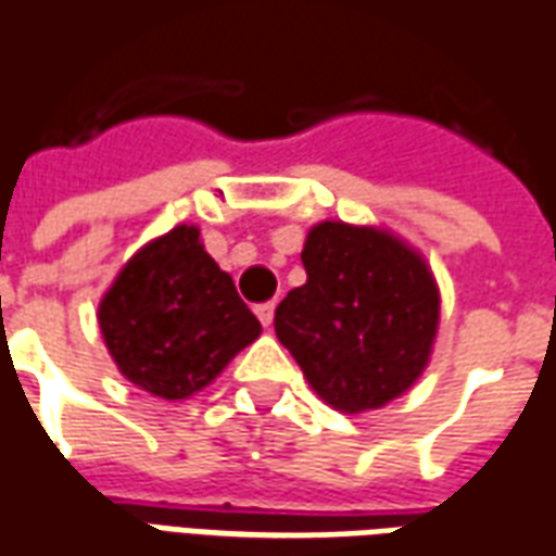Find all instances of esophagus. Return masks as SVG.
I'll use <instances>...</instances> for the list:
<instances>
[{
    "label": "esophagus",
    "mask_w": 556,
    "mask_h": 556,
    "mask_svg": "<svg viewBox=\"0 0 556 556\" xmlns=\"http://www.w3.org/2000/svg\"><path fill=\"white\" fill-rule=\"evenodd\" d=\"M274 313H277V306H274V304L255 306V316H258V321H262L265 328H270V325H274Z\"/></svg>",
    "instance_id": "esophagus-1"
}]
</instances>
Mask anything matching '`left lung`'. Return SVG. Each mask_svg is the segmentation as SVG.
I'll use <instances>...</instances> for the list:
<instances>
[{
  "label": "left lung",
  "instance_id": "obj_1",
  "mask_svg": "<svg viewBox=\"0 0 556 556\" xmlns=\"http://www.w3.org/2000/svg\"><path fill=\"white\" fill-rule=\"evenodd\" d=\"M306 282L277 306L279 343L337 413L382 409L418 382L440 331V286L421 252L379 225L306 231Z\"/></svg>",
  "mask_w": 556,
  "mask_h": 556
}]
</instances>
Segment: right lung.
Masks as SVG:
<instances>
[{
  "mask_svg": "<svg viewBox=\"0 0 556 556\" xmlns=\"http://www.w3.org/2000/svg\"><path fill=\"white\" fill-rule=\"evenodd\" d=\"M116 370L147 394L186 400L258 340L262 325L213 262L198 225H174L131 255L99 301Z\"/></svg>",
  "mask_w": 556,
  "mask_h": 556,
  "instance_id": "obj_1",
  "label": "right lung"
}]
</instances>
